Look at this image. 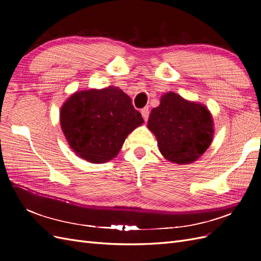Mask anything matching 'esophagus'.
<instances>
[{"label":"esophagus","mask_w":261,"mask_h":261,"mask_svg":"<svg viewBox=\"0 0 261 261\" xmlns=\"http://www.w3.org/2000/svg\"><path fill=\"white\" fill-rule=\"evenodd\" d=\"M141 115H143L145 121L148 120V117H149V108L148 107H145L143 110H141Z\"/></svg>","instance_id":"esophagus-1"}]
</instances>
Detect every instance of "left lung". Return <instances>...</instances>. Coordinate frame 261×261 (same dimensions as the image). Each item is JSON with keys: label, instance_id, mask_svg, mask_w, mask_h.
<instances>
[{"label": "left lung", "instance_id": "1", "mask_svg": "<svg viewBox=\"0 0 261 261\" xmlns=\"http://www.w3.org/2000/svg\"><path fill=\"white\" fill-rule=\"evenodd\" d=\"M148 128L156 137L162 155L177 164L196 161L209 148L213 137L209 110L172 91L164 93L160 106L152 109Z\"/></svg>", "mask_w": 261, "mask_h": 261}]
</instances>
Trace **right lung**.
<instances>
[{"label":"right lung","instance_id":"right-lung-1","mask_svg":"<svg viewBox=\"0 0 261 261\" xmlns=\"http://www.w3.org/2000/svg\"><path fill=\"white\" fill-rule=\"evenodd\" d=\"M60 123L78 156L105 163L117 155L128 134L144 120L127 94L110 86L73 93L61 108Z\"/></svg>","mask_w":261,"mask_h":261}]
</instances>
